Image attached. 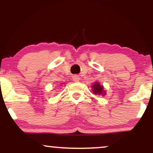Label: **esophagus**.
<instances>
[{"instance_id":"34e87169","label":"esophagus","mask_w":153,"mask_h":153,"mask_svg":"<svg viewBox=\"0 0 153 153\" xmlns=\"http://www.w3.org/2000/svg\"><path fill=\"white\" fill-rule=\"evenodd\" d=\"M73 81H79V77L78 76H76V75H75V76H73Z\"/></svg>"}]
</instances>
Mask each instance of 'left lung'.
<instances>
[{
  "mask_svg": "<svg viewBox=\"0 0 153 153\" xmlns=\"http://www.w3.org/2000/svg\"><path fill=\"white\" fill-rule=\"evenodd\" d=\"M92 87H93V93L98 94V95H101V94L105 93V92H104L103 91V86H102V85H100L98 82L95 83V84L92 85ZM104 95H105V94H104Z\"/></svg>",
  "mask_w": 153,
  "mask_h": 153,
  "instance_id": "1",
  "label": "left lung"
}]
</instances>
